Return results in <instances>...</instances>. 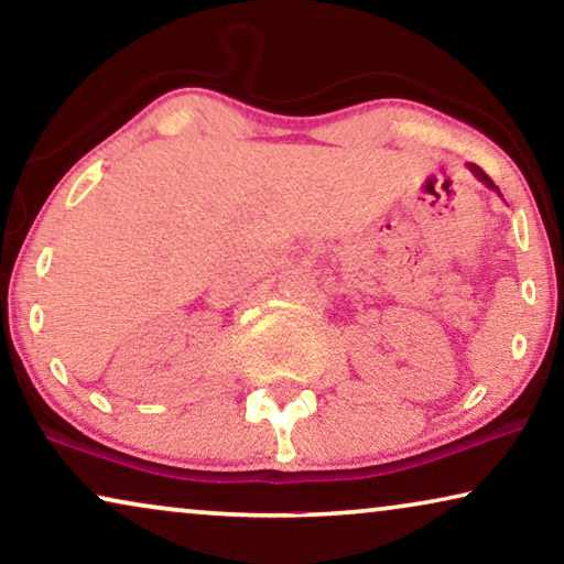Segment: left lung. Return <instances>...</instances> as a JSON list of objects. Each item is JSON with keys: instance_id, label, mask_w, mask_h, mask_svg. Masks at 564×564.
<instances>
[{"instance_id": "1", "label": "left lung", "mask_w": 564, "mask_h": 564, "mask_svg": "<svg viewBox=\"0 0 564 564\" xmlns=\"http://www.w3.org/2000/svg\"><path fill=\"white\" fill-rule=\"evenodd\" d=\"M467 169H470V173H473V176H475V178H478V181H482V184H486L488 188H494V192H496L498 196H503L501 192H498V186L494 184V181H490V178L486 176V173H482V171L478 169V165H475V163H467Z\"/></svg>"}]
</instances>
